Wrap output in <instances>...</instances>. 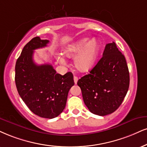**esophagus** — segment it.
I'll use <instances>...</instances> for the list:
<instances>
[{
	"mask_svg": "<svg viewBox=\"0 0 147 147\" xmlns=\"http://www.w3.org/2000/svg\"><path fill=\"white\" fill-rule=\"evenodd\" d=\"M78 78L77 76H74V83H75L76 84H77V82H78Z\"/></svg>",
	"mask_w": 147,
	"mask_h": 147,
	"instance_id": "1",
	"label": "esophagus"
}]
</instances>
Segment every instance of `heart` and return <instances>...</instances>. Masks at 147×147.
<instances>
[{
	"label": "heart",
	"instance_id": "b5f03b06",
	"mask_svg": "<svg viewBox=\"0 0 147 147\" xmlns=\"http://www.w3.org/2000/svg\"><path fill=\"white\" fill-rule=\"evenodd\" d=\"M99 41L93 38L88 41V38L84 37L66 46L63 50V54L68 58H74L76 67L80 71L86 72L91 69L95 65L99 52ZM58 61L65 64L64 58L58 57Z\"/></svg>",
	"mask_w": 147,
	"mask_h": 147
}]
</instances>
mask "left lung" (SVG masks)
Wrapping results in <instances>:
<instances>
[{
  "mask_svg": "<svg viewBox=\"0 0 147 147\" xmlns=\"http://www.w3.org/2000/svg\"><path fill=\"white\" fill-rule=\"evenodd\" d=\"M77 84L92 113L105 116L118 109L129 89V73L125 58L115 42L106 44L97 65Z\"/></svg>",
  "mask_w": 147,
  "mask_h": 147,
  "instance_id": "obj_1",
  "label": "left lung"
}]
</instances>
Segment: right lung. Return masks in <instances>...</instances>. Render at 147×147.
I'll return each mask as SVG.
<instances>
[{"label": "right lung", "instance_id": "obj_1", "mask_svg": "<svg viewBox=\"0 0 147 147\" xmlns=\"http://www.w3.org/2000/svg\"><path fill=\"white\" fill-rule=\"evenodd\" d=\"M48 43L49 40L36 37L26 43L16 61L15 81L22 99L35 115L53 119L65 109L74 81L71 72L62 76L51 65L34 62V50Z\"/></svg>", "mask_w": 147, "mask_h": 147}]
</instances>
